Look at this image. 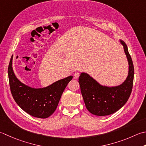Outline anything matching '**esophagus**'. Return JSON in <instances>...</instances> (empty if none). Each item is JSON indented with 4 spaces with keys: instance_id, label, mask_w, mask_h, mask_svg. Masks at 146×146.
Masks as SVG:
<instances>
[{
    "instance_id": "obj_1",
    "label": "esophagus",
    "mask_w": 146,
    "mask_h": 146,
    "mask_svg": "<svg viewBox=\"0 0 146 146\" xmlns=\"http://www.w3.org/2000/svg\"><path fill=\"white\" fill-rule=\"evenodd\" d=\"M79 76H80V73L79 72H76L75 74H74V77H75V78H78Z\"/></svg>"
}]
</instances>
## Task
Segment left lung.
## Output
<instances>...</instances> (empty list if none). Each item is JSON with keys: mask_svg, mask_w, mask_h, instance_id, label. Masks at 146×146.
<instances>
[{"mask_svg": "<svg viewBox=\"0 0 146 146\" xmlns=\"http://www.w3.org/2000/svg\"><path fill=\"white\" fill-rule=\"evenodd\" d=\"M128 62L127 77L121 84L109 87L100 84L88 73L82 72L79 84L85 106L90 113L96 116H107L115 113L127 102L133 87L134 68L127 45L119 39Z\"/></svg>", "mask_w": 146, "mask_h": 146, "instance_id": "obj_1", "label": "left lung"}]
</instances>
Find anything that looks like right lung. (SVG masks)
I'll return each mask as SVG.
<instances>
[{"label":"right lung","mask_w":146,"mask_h":146,"mask_svg":"<svg viewBox=\"0 0 146 146\" xmlns=\"http://www.w3.org/2000/svg\"><path fill=\"white\" fill-rule=\"evenodd\" d=\"M12 56L8 67L11 94L19 106L29 115L38 118H47L56 111L62 92L73 76L59 80L47 87L33 88L17 78L13 68Z\"/></svg>","instance_id":"obj_1"}]
</instances>
